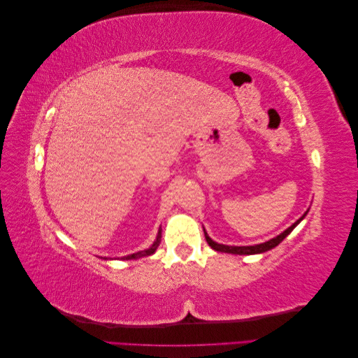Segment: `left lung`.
Masks as SVG:
<instances>
[{
	"label": "left lung",
	"mask_w": 358,
	"mask_h": 358,
	"mask_svg": "<svg viewBox=\"0 0 358 358\" xmlns=\"http://www.w3.org/2000/svg\"><path fill=\"white\" fill-rule=\"evenodd\" d=\"M308 212H309V209L303 213V216L300 220H297L294 224H292L291 227H288V229L285 230V231H282L280 234H278L276 237H273V239H270V241H267V242H264V243H258V245H251V246H229V245H222V243H218V242H215V241H212L210 237H209V234L206 233V230L203 229V231H204V237H206V242L209 243V246L212 248V249H215V251H218V252H227V254H236V255H254V254H263V252H267V251H270V249H273L275 246H278L280 242H282L285 237L296 229V227L300 224V221H303V218H305V216L308 215Z\"/></svg>",
	"instance_id": "8db88e82"
}]
</instances>
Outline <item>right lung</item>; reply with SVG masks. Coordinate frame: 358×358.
Instances as JSON below:
<instances>
[{
    "label": "right lung",
    "instance_id": "add662e5",
    "mask_svg": "<svg viewBox=\"0 0 358 358\" xmlns=\"http://www.w3.org/2000/svg\"><path fill=\"white\" fill-rule=\"evenodd\" d=\"M159 243H161V227H159V230H158L155 242H154L152 245H150L148 249H145V251H138V252H136V254H129V255H127V257H122V259H137V258H142V257L152 255V254L157 251V248L159 246ZM104 259H107V258H104Z\"/></svg>",
    "mask_w": 358,
    "mask_h": 358
}]
</instances>
